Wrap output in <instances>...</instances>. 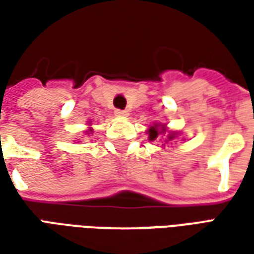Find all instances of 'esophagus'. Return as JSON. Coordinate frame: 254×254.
Masks as SVG:
<instances>
[{
    "mask_svg": "<svg viewBox=\"0 0 254 254\" xmlns=\"http://www.w3.org/2000/svg\"><path fill=\"white\" fill-rule=\"evenodd\" d=\"M114 114L118 117H125L127 116V110H121V109H117L116 111H114Z\"/></svg>",
    "mask_w": 254,
    "mask_h": 254,
    "instance_id": "34e87169",
    "label": "esophagus"
}]
</instances>
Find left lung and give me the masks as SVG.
Instances as JSON below:
<instances>
[{
  "label": "left lung",
  "mask_w": 254,
  "mask_h": 254,
  "mask_svg": "<svg viewBox=\"0 0 254 254\" xmlns=\"http://www.w3.org/2000/svg\"><path fill=\"white\" fill-rule=\"evenodd\" d=\"M158 127H159V125H155V127H149V130H148L149 140H155V138L158 137V134H159V133H165V130H163V129H162V132H159V130H158ZM167 138H169L167 141H170V140H173V138H174V134L171 133V134H169V136H167Z\"/></svg>",
  "instance_id": "1"
}]
</instances>
